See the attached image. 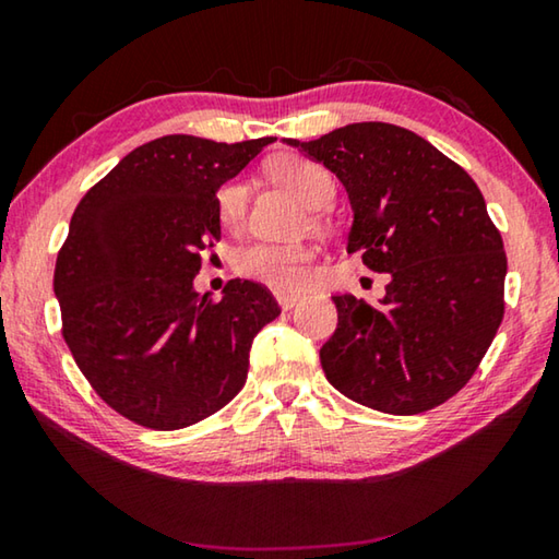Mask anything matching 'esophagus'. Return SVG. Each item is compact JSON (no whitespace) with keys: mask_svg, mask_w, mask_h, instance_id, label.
<instances>
[{"mask_svg":"<svg viewBox=\"0 0 559 559\" xmlns=\"http://www.w3.org/2000/svg\"><path fill=\"white\" fill-rule=\"evenodd\" d=\"M276 300H278V306L283 308V310H290L293 306H296V302L300 300V296L298 293H276Z\"/></svg>","mask_w":559,"mask_h":559,"instance_id":"obj_1","label":"esophagus"}]
</instances>
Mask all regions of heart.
Instances as JSON below:
<instances>
[{"label": "heart", "instance_id": "b5f03b06", "mask_svg": "<svg viewBox=\"0 0 559 559\" xmlns=\"http://www.w3.org/2000/svg\"><path fill=\"white\" fill-rule=\"evenodd\" d=\"M269 175L276 185L286 187L296 200L308 210H323L335 197V179L323 165L302 155H281L269 165ZM249 192L241 179H231L216 192L219 219L229 229H236L243 222ZM316 224L323 222L316 216ZM310 261L313 251L306 246H273L251 243L234 257V269L246 278L261 281L281 293H296L310 278Z\"/></svg>", "mask_w": 559, "mask_h": 559}]
</instances>
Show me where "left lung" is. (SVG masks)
I'll use <instances>...</instances> for the list:
<instances>
[{"mask_svg":"<svg viewBox=\"0 0 559 559\" xmlns=\"http://www.w3.org/2000/svg\"><path fill=\"white\" fill-rule=\"evenodd\" d=\"M288 145L345 185L347 251L390 273L380 306L333 296L337 330L320 347L328 382L357 404L421 414L451 400L493 343L508 259L471 175L416 132L353 122Z\"/></svg>","mask_w":559,"mask_h":559,"instance_id":"obj_1","label":"left lung"}]
</instances>
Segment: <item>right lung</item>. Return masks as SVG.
Returning <instances> with one entry per match:
<instances>
[{
	"label": "right lung",
	"mask_w": 559,
	"mask_h": 559,
	"mask_svg": "<svg viewBox=\"0 0 559 559\" xmlns=\"http://www.w3.org/2000/svg\"><path fill=\"white\" fill-rule=\"evenodd\" d=\"M269 143L157 138L75 206L53 271L61 333L100 400L140 427L185 429L229 404L253 337L281 316L261 283L229 281L219 300L194 290L222 239L216 189Z\"/></svg>",
	"instance_id": "right-lung-1"
}]
</instances>
